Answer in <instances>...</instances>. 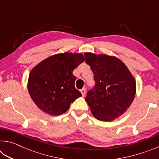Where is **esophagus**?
Segmentation results:
<instances>
[{
    "label": "esophagus",
    "mask_w": 159,
    "mask_h": 159,
    "mask_svg": "<svg viewBox=\"0 0 159 159\" xmlns=\"http://www.w3.org/2000/svg\"><path fill=\"white\" fill-rule=\"evenodd\" d=\"M85 92H86V90H85V88H83V89L80 90V93H81L82 95H83V97H84V96L85 95Z\"/></svg>",
    "instance_id": "34e87169"
}]
</instances>
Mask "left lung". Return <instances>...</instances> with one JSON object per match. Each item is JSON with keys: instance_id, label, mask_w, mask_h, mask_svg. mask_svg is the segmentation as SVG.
Listing matches in <instances>:
<instances>
[{"instance_id": "obj_1", "label": "left lung", "mask_w": 159, "mask_h": 159, "mask_svg": "<svg viewBox=\"0 0 159 159\" xmlns=\"http://www.w3.org/2000/svg\"><path fill=\"white\" fill-rule=\"evenodd\" d=\"M84 55L95 81L85 101L96 119L112 121L124 114L133 102L135 79L125 64L115 56L92 52Z\"/></svg>"}]
</instances>
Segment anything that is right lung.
Instances as JSON below:
<instances>
[{
	"instance_id": "1",
	"label": "right lung",
	"mask_w": 159,
	"mask_h": 159,
	"mask_svg": "<svg viewBox=\"0 0 159 159\" xmlns=\"http://www.w3.org/2000/svg\"><path fill=\"white\" fill-rule=\"evenodd\" d=\"M85 61L82 53L55 54L31 69L28 91L38 108L50 116L62 114L82 95L75 88L72 72Z\"/></svg>"
}]
</instances>
